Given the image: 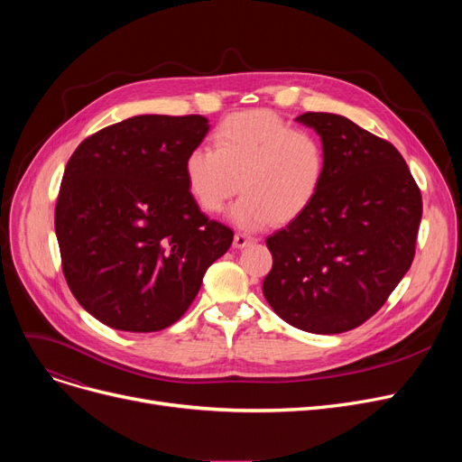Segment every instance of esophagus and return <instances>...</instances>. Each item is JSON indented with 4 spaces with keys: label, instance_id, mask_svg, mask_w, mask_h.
<instances>
[{
    "label": "esophagus",
    "instance_id": "1",
    "mask_svg": "<svg viewBox=\"0 0 462 462\" xmlns=\"http://www.w3.org/2000/svg\"><path fill=\"white\" fill-rule=\"evenodd\" d=\"M253 241H254V237H253L251 234H247V232H237V234L234 236V247L244 249V247H247L249 244H253Z\"/></svg>",
    "mask_w": 462,
    "mask_h": 462
}]
</instances>
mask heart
Instances as JSON below:
<instances>
[{
    "label": "heart",
    "mask_w": 462,
    "mask_h": 462,
    "mask_svg": "<svg viewBox=\"0 0 462 462\" xmlns=\"http://www.w3.org/2000/svg\"><path fill=\"white\" fill-rule=\"evenodd\" d=\"M326 148L317 133L268 110L237 112L213 133V150L192 148L183 162L185 183L206 213H221L230 199L244 192L232 218L245 228L301 215L326 178Z\"/></svg>",
    "instance_id": "b5f03b06"
}]
</instances>
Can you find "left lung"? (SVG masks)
Instances as JSON below:
<instances>
[{
    "mask_svg": "<svg viewBox=\"0 0 462 462\" xmlns=\"http://www.w3.org/2000/svg\"><path fill=\"white\" fill-rule=\"evenodd\" d=\"M296 119L320 134L326 178L310 206L265 239L273 268L262 290L290 326L343 333L369 320L410 270L421 190L387 140L337 114Z\"/></svg>",
    "mask_w": 462,
    "mask_h": 462,
    "instance_id": "obj_1",
    "label": "left lung"
}]
</instances>
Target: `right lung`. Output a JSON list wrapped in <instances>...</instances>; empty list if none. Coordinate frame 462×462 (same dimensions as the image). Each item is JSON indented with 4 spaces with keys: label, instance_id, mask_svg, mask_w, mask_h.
<instances>
[{
    "label": "right lung",
    "instance_id": "right-lung-1",
    "mask_svg": "<svg viewBox=\"0 0 462 462\" xmlns=\"http://www.w3.org/2000/svg\"><path fill=\"white\" fill-rule=\"evenodd\" d=\"M204 116H134L70 155L54 213L65 281L99 322L134 333L178 322L234 232L200 211L185 183Z\"/></svg>",
    "mask_w": 462,
    "mask_h": 462
}]
</instances>
